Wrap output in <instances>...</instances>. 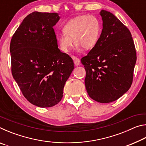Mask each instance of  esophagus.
<instances>
[{
    "label": "esophagus",
    "mask_w": 146,
    "mask_h": 146,
    "mask_svg": "<svg viewBox=\"0 0 146 146\" xmlns=\"http://www.w3.org/2000/svg\"><path fill=\"white\" fill-rule=\"evenodd\" d=\"M72 58L74 61V64H75V66H79L80 64V61L77 57H75V56H72Z\"/></svg>",
    "instance_id": "obj_1"
}]
</instances>
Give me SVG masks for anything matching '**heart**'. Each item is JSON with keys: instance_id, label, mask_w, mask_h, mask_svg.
Wrapping results in <instances>:
<instances>
[{"instance_id": "heart-1", "label": "heart", "mask_w": 146, "mask_h": 146, "mask_svg": "<svg viewBox=\"0 0 146 146\" xmlns=\"http://www.w3.org/2000/svg\"><path fill=\"white\" fill-rule=\"evenodd\" d=\"M62 34L56 35V40L64 52H68L73 44L76 48L88 50L92 49L99 38L101 24L97 17L80 15L71 19L64 26Z\"/></svg>"}]
</instances>
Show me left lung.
I'll list each match as a JSON object with an SVG mask.
<instances>
[{"label":"left lung","instance_id":"left-lung-1","mask_svg":"<svg viewBox=\"0 0 146 146\" xmlns=\"http://www.w3.org/2000/svg\"><path fill=\"white\" fill-rule=\"evenodd\" d=\"M103 29L96 45L81 58L88 95L98 102L117 100L133 82L137 52L129 29L114 15L102 10Z\"/></svg>","mask_w":146,"mask_h":146}]
</instances>
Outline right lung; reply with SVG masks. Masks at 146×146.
Instances as JSON below:
<instances>
[{"instance_id":"1","label":"right lung","mask_w":146,"mask_h":146,"mask_svg":"<svg viewBox=\"0 0 146 146\" xmlns=\"http://www.w3.org/2000/svg\"><path fill=\"white\" fill-rule=\"evenodd\" d=\"M59 19L56 13L33 12L23 20L10 42L13 77L24 97L40 108L60 102L74 69L72 58L58 48L53 26Z\"/></svg>"}]
</instances>
